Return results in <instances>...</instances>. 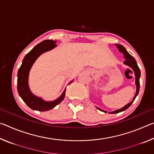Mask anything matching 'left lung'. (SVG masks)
I'll return each instance as SVG.
<instances>
[{
    "mask_svg": "<svg viewBox=\"0 0 154 154\" xmlns=\"http://www.w3.org/2000/svg\"><path fill=\"white\" fill-rule=\"evenodd\" d=\"M116 46L118 48V50L122 52V54H123L124 57L125 58V61L124 62V64L125 65H126V66H129L131 68V69L133 70V72L134 73V76H135V85H136V93H135V95L134 96V98L132 99L131 102H130L129 103H128L127 105H125L123 107L118 109V110H116V111H110V112H108L109 113H111V114H113V113H119V112H122V111H124L125 110H126L128 108H129L130 105H132V103L134 102V100H135V98L138 95V94H139V89H140V82H139V79H140V69L139 66H138L137 63V61L136 60H135L133 57H132L130 54L128 53V52L127 51V50L124 46H122V45H119V44H116ZM96 108H97L98 110H100L103 112H105V113H107V111H105V110H103V109H101L100 108H98L96 106Z\"/></svg>",
    "mask_w": 154,
    "mask_h": 154,
    "instance_id": "8db88e82",
    "label": "left lung"
}]
</instances>
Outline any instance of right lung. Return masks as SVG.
Returning <instances> with one entry per match:
<instances>
[{
    "label": "right lung",
    "instance_id": "1",
    "mask_svg": "<svg viewBox=\"0 0 154 154\" xmlns=\"http://www.w3.org/2000/svg\"><path fill=\"white\" fill-rule=\"evenodd\" d=\"M56 41L45 40L38 43L32 50L26 54L23 59L22 65L17 72V92L24 102L28 107L32 110L38 111H46L55 107L60 103L65 96L66 88H65L61 96L53 101H46L42 98L38 97L31 92L28 85V77L29 72L33 64L35 63L38 57L46 51H50L57 46ZM69 83L71 84L72 82Z\"/></svg>",
    "mask_w": 154,
    "mask_h": 154
}]
</instances>
